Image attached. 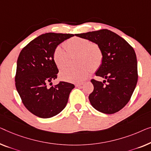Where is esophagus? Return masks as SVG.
<instances>
[{
  "mask_svg": "<svg viewBox=\"0 0 151 151\" xmlns=\"http://www.w3.org/2000/svg\"><path fill=\"white\" fill-rule=\"evenodd\" d=\"M83 84H84V83H83V82H82V83H78V84H76V87H80Z\"/></svg>",
  "mask_w": 151,
  "mask_h": 151,
  "instance_id": "34e87169",
  "label": "esophagus"
}]
</instances>
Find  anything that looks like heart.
I'll list each match as a JSON object with an SVG mask.
<instances>
[{
	"label": "heart",
	"instance_id": "heart-1",
	"mask_svg": "<svg viewBox=\"0 0 151 151\" xmlns=\"http://www.w3.org/2000/svg\"><path fill=\"white\" fill-rule=\"evenodd\" d=\"M69 53L78 54L77 67H65L61 70L60 79L71 82H80L93 72L99 69L102 64L104 54L97 43L82 37H73L65 45L56 46L53 52V60L58 69L63 68L68 63Z\"/></svg>",
	"mask_w": 151,
	"mask_h": 151
}]
</instances>
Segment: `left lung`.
<instances>
[{
  "mask_svg": "<svg viewBox=\"0 0 151 151\" xmlns=\"http://www.w3.org/2000/svg\"><path fill=\"white\" fill-rule=\"evenodd\" d=\"M76 35L97 43L104 54L102 64L95 74L106 80H91L94 86L88 97L91 104L104 114L119 112L129 101L138 78L134 48L123 38L108 29Z\"/></svg>",
  "mask_w": 151,
  "mask_h": 151,
  "instance_id": "8db88e82",
  "label": "left lung"
}]
</instances>
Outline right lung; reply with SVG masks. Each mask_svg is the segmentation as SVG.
Listing matches in <instances>:
<instances>
[{
	"mask_svg": "<svg viewBox=\"0 0 151 151\" xmlns=\"http://www.w3.org/2000/svg\"><path fill=\"white\" fill-rule=\"evenodd\" d=\"M73 34H43L28 43L19 53L15 76L16 87L24 106L37 116L47 119L65 108L69 96L75 86L57 78L58 69L53 60V52Z\"/></svg>",
	"mask_w": 151,
	"mask_h": 151,
	"instance_id": "add662e5",
	"label": "right lung"
}]
</instances>
